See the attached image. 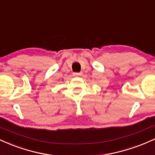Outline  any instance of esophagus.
<instances>
[{
    "instance_id": "esophagus-1",
    "label": "esophagus",
    "mask_w": 155,
    "mask_h": 155,
    "mask_svg": "<svg viewBox=\"0 0 155 155\" xmlns=\"http://www.w3.org/2000/svg\"><path fill=\"white\" fill-rule=\"evenodd\" d=\"M73 75H74V76H79L82 75V73H81V72H80V73H74V74H73Z\"/></svg>"
}]
</instances>
